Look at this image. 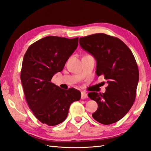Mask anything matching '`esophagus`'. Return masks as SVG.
Masks as SVG:
<instances>
[{"label": "esophagus", "instance_id": "obj_1", "mask_svg": "<svg viewBox=\"0 0 151 151\" xmlns=\"http://www.w3.org/2000/svg\"><path fill=\"white\" fill-rule=\"evenodd\" d=\"M88 97V94L86 93L85 91H82L81 93V99H87Z\"/></svg>", "mask_w": 151, "mask_h": 151}]
</instances>
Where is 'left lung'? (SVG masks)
<instances>
[{"label": "left lung", "mask_w": 151, "mask_h": 151, "mask_svg": "<svg viewBox=\"0 0 151 151\" xmlns=\"http://www.w3.org/2000/svg\"><path fill=\"white\" fill-rule=\"evenodd\" d=\"M79 43L97 60L96 75H103L108 83L104 93H88L98 104L92 116L101 124L114 123L129 112L135 101L139 81L135 58L123 41L105 34L81 37Z\"/></svg>", "instance_id": "obj_1"}]
</instances>
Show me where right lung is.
<instances>
[{
  "mask_svg": "<svg viewBox=\"0 0 151 151\" xmlns=\"http://www.w3.org/2000/svg\"><path fill=\"white\" fill-rule=\"evenodd\" d=\"M78 37L47 36L28 47L22 60L21 81L25 99L38 120L49 126L62 123L70 105L79 101L81 93L75 88L61 89L51 82L63 70L78 47Z\"/></svg>",
  "mask_w": 151,
  "mask_h": 151,
  "instance_id": "obj_1",
  "label": "right lung"
}]
</instances>
